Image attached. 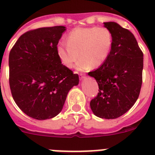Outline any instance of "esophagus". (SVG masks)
<instances>
[{"instance_id": "34e87169", "label": "esophagus", "mask_w": 155, "mask_h": 155, "mask_svg": "<svg viewBox=\"0 0 155 155\" xmlns=\"http://www.w3.org/2000/svg\"><path fill=\"white\" fill-rule=\"evenodd\" d=\"M79 79H81V80H82V79H84V76H83V74L79 73Z\"/></svg>"}]
</instances>
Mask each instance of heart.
<instances>
[{"label":"heart","instance_id":"heart-1","mask_svg":"<svg viewBox=\"0 0 155 155\" xmlns=\"http://www.w3.org/2000/svg\"><path fill=\"white\" fill-rule=\"evenodd\" d=\"M113 36L105 27L76 28L69 33L67 43L61 41L56 52L61 64L66 68L73 67L79 58L76 69L85 71L105 62L111 53Z\"/></svg>","mask_w":155,"mask_h":155}]
</instances>
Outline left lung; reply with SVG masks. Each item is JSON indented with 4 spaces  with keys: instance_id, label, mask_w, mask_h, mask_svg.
<instances>
[{
    "instance_id": "1",
    "label": "left lung",
    "mask_w": 155,
    "mask_h": 155,
    "mask_svg": "<svg viewBox=\"0 0 155 155\" xmlns=\"http://www.w3.org/2000/svg\"><path fill=\"white\" fill-rule=\"evenodd\" d=\"M104 24L112 33L113 44L105 62L88 73L99 87L97 96L90 105L96 116L114 119L127 112L138 99L143 54L130 30L114 21Z\"/></svg>"
}]
</instances>
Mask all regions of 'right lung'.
I'll return each mask as SVG.
<instances>
[{
  "mask_svg": "<svg viewBox=\"0 0 155 155\" xmlns=\"http://www.w3.org/2000/svg\"><path fill=\"white\" fill-rule=\"evenodd\" d=\"M66 28L62 25L28 31L9 54V85L16 104L37 120L58 115L79 76L64 66L56 47Z\"/></svg>",
  "mask_w": 155,
  "mask_h": 155,
  "instance_id": "right-lung-1",
  "label": "right lung"
}]
</instances>
